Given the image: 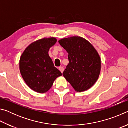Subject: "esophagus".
I'll return each instance as SVG.
<instances>
[{
    "label": "esophagus",
    "mask_w": 128,
    "mask_h": 128,
    "mask_svg": "<svg viewBox=\"0 0 128 128\" xmlns=\"http://www.w3.org/2000/svg\"><path fill=\"white\" fill-rule=\"evenodd\" d=\"M59 69L60 71V72H61L62 73L63 72V71H64V68H63V67H62V66H60V67H59Z\"/></svg>",
    "instance_id": "1"
}]
</instances>
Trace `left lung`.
I'll list each match as a JSON object with an SVG mask.
<instances>
[{
	"label": "left lung",
	"instance_id": "obj_1",
	"mask_svg": "<svg viewBox=\"0 0 128 128\" xmlns=\"http://www.w3.org/2000/svg\"><path fill=\"white\" fill-rule=\"evenodd\" d=\"M59 43L69 54V64L63 76L77 92L89 89L100 72V58L97 51L90 42L80 36L62 39Z\"/></svg>",
	"mask_w": 128,
	"mask_h": 128
}]
</instances>
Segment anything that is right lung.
Returning a JSON list of instances; mask_svg holds the SVG:
<instances>
[{"mask_svg":"<svg viewBox=\"0 0 128 128\" xmlns=\"http://www.w3.org/2000/svg\"><path fill=\"white\" fill-rule=\"evenodd\" d=\"M56 41L55 38L38 40L30 44L21 55V74L27 85L37 92H47L56 78L62 75L48 55L49 49Z\"/></svg>","mask_w":128,"mask_h":128,"instance_id":"obj_1","label":"right lung"}]
</instances>
